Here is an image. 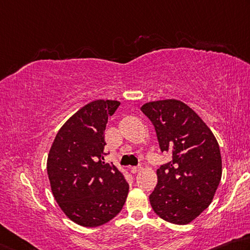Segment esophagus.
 <instances>
[{"label":"esophagus","mask_w":250,"mask_h":250,"mask_svg":"<svg viewBox=\"0 0 250 250\" xmlns=\"http://www.w3.org/2000/svg\"><path fill=\"white\" fill-rule=\"evenodd\" d=\"M141 170H142V167H132L130 168V172L135 174V173H138Z\"/></svg>","instance_id":"34e87169"}]
</instances>
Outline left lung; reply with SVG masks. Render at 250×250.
<instances>
[{"instance_id": "1", "label": "left lung", "mask_w": 250, "mask_h": 250, "mask_svg": "<svg viewBox=\"0 0 250 250\" xmlns=\"http://www.w3.org/2000/svg\"><path fill=\"white\" fill-rule=\"evenodd\" d=\"M141 109L154 125L160 150L172 154L157 170L151 208L166 222L189 224L208 208L220 185V146L202 118L181 101H152Z\"/></svg>"}]
</instances>
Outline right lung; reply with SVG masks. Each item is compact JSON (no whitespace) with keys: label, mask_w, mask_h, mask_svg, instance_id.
I'll return each instance as SVG.
<instances>
[{"label":"right lung","mask_w":250,"mask_h":250,"mask_svg":"<svg viewBox=\"0 0 250 250\" xmlns=\"http://www.w3.org/2000/svg\"><path fill=\"white\" fill-rule=\"evenodd\" d=\"M121 102L96 100L76 112L58 130L47 158L51 192L78 225L96 227L121 212L128 183L115 166L104 163V130Z\"/></svg>","instance_id":"1"}]
</instances>
